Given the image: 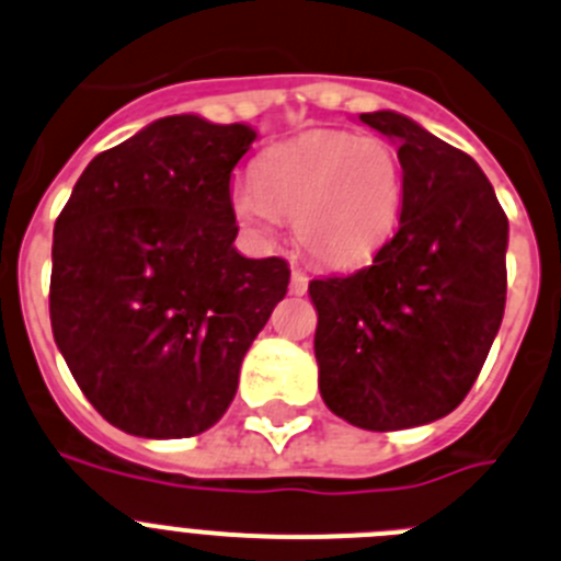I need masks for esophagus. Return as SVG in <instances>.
Returning a JSON list of instances; mask_svg holds the SVG:
<instances>
[{"label":"esophagus","mask_w":561,"mask_h":561,"mask_svg":"<svg viewBox=\"0 0 561 561\" xmlns=\"http://www.w3.org/2000/svg\"><path fill=\"white\" fill-rule=\"evenodd\" d=\"M307 285H310V279H307L305 271H293L290 274V293H296V296H305L307 293Z\"/></svg>","instance_id":"esophagus-1"}]
</instances>
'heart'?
<instances>
[{"mask_svg": "<svg viewBox=\"0 0 561 561\" xmlns=\"http://www.w3.org/2000/svg\"><path fill=\"white\" fill-rule=\"evenodd\" d=\"M229 202L251 238L271 240L293 221L312 260L345 268L370 260L399 224L404 169L379 135L312 129L265 151Z\"/></svg>", "mask_w": 561, "mask_h": 561, "instance_id": "1", "label": "heart"}]
</instances>
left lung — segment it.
Segmentation results:
<instances>
[{
  "instance_id": "1",
  "label": "left lung",
  "mask_w": 561,
  "mask_h": 561,
  "mask_svg": "<svg viewBox=\"0 0 561 561\" xmlns=\"http://www.w3.org/2000/svg\"><path fill=\"white\" fill-rule=\"evenodd\" d=\"M359 122L399 144V232L374 263L310 282L318 387L368 432L446 417L473 387L506 305L510 221L465 151L392 110Z\"/></svg>"
}]
</instances>
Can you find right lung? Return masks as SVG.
<instances>
[{"mask_svg":"<svg viewBox=\"0 0 561 561\" xmlns=\"http://www.w3.org/2000/svg\"><path fill=\"white\" fill-rule=\"evenodd\" d=\"M254 138L245 124L157 118L93 157L57 216L51 334L122 432L174 439L216 426L285 298V260L232 245L229 180Z\"/></svg>","mask_w":561,"mask_h":561,"instance_id":"obj_1","label":"right lung"}]
</instances>
